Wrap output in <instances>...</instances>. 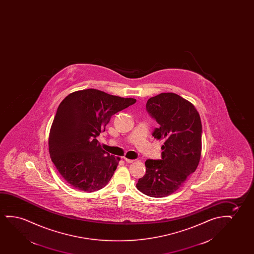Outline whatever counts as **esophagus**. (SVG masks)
Listing matches in <instances>:
<instances>
[{"instance_id": "obj_1", "label": "esophagus", "mask_w": 254, "mask_h": 254, "mask_svg": "<svg viewBox=\"0 0 254 254\" xmlns=\"http://www.w3.org/2000/svg\"><path fill=\"white\" fill-rule=\"evenodd\" d=\"M124 160H125L126 162H127V163H132V162L134 161V160H131V159L127 158V157H124Z\"/></svg>"}]
</instances>
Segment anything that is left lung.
Here are the masks:
<instances>
[{"instance_id":"8db88e82","label":"left lung","mask_w":254,"mask_h":254,"mask_svg":"<svg viewBox=\"0 0 254 254\" xmlns=\"http://www.w3.org/2000/svg\"><path fill=\"white\" fill-rule=\"evenodd\" d=\"M146 108L160 125L153 137L165 142L161 160H146V174L136 188L150 197L162 198L177 191L197 169L201 156V121L194 106L174 93L150 98Z\"/></svg>"}]
</instances>
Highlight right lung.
<instances>
[{"label": "right lung", "instance_id": "obj_1", "mask_svg": "<svg viewBox=\"0 0 254 254\" xmlns=\"http://www.w3.org/2000/svg\"><path fill=\"white\" fill-rule=\"evenodd\" d=\"M135 102L94 88L75 91L61 102L49 132V154L70 186L91 192L108 184L121 158L102 149L96 137L112 115Z\"/></svg>", "mask_w": 254, "mask_h": 254}]
</instances>
